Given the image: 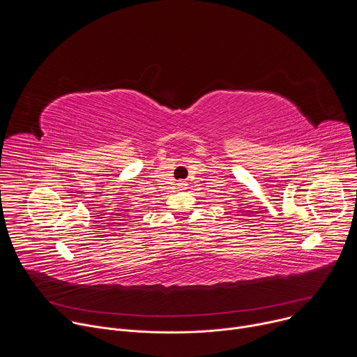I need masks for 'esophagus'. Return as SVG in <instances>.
I'll list each match as a JSON object with an SVG mask.
<instances>
[{
    "label": "esophagus",
    "mask_w": 357,
    "mask_h": 357,
    "mask_svg": "<svg viewBox=\"0 0 357 357\" xmlns=\"http://www.w3.org/2000/svg\"><path fill=\"white\" fill-rule=\"evenodd\" d=\"M176 186L179 188V189H185L188 185H186V182H183V181H178V183H176Z\"/></svg>",
    "instance_id": "1"
}]
</instances>
